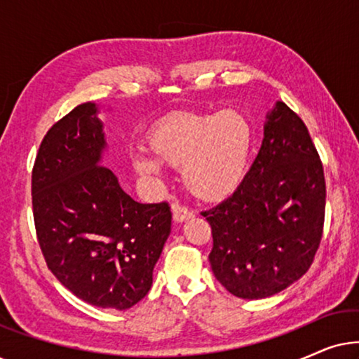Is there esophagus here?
Listing matches in <instances>:
<instances>
[{
	"label": "esophagus",
	"mask_w": 359,
	"mask_h": 359,
	"mask_svg": "<svg viewBox=\"0 0 359 359\" xmlns=\"http://www.w3.org/2000/svg\"><path fill=\"white\" fill-rule=\"evenodd\" d=\"M194 217L193 210H189L188 208H183V205H173V220L176 224L184 222V220H189Z\"/></svg>",
	"instance_id": "34e87169"
}]
</instances>
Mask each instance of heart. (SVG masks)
Here are the masks:
<instances>
[{
    "label": "heart",
    "instance_id": "b5f03b06",
    "mask_svg": "<svg viewBox=\"0 0 359 359\" xmlns=\"http://www.w3.org/2000/svg\"><path fill=\"white\" fill-rule=\"evenodd\" d=\"M253 134L247 117L225 109L210 114L183 112L158 122L147 139L150 158H137L140 175H160V165L181 170L191 193L205 201L232 194L247 171Z\"/></svg>",
    "mask_w": 359,
    "mask_h": 359
}]
</instances>
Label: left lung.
Masks as SVG:
<instances>
[{
  "label": "left lung",
  "instance_id": "obj_1",
  "mask_svg": "<svg viewBox=\"0 0 359 359\" xmlns=\"http://www.w3.org/2000/svg\"><path fill=\"white\" fill-rule=\"evenodd\" d=\"M210 268L233 296L264 299L311 268L325 217V178L306 124L283 101L266 114L257 158L235 193L203 212Z\"/></svg>",
  "mask_w": 359,
  "mask_h": 359
}]
</instances>
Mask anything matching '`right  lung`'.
<instances>
[{
  "instance_id": "obj_1",
  "label": "right lung",
  "mask_w": 359,
  "mask_h": 359,
  "mask_svg": "<svg viewBox=\"0 0 359 359\" xmlns=\"http://www.w3.org/2000/svg\"><path fill=\"white\" fill-rule=\"evenodd\" d=\"M96 102H83L43 137L32 170L37 240L55 278L91 306L126 311L151 287L171 232L166 203L140 204L102 166Z\"/></svg>"
}]
</instances>
